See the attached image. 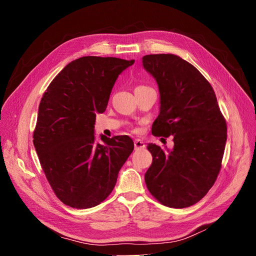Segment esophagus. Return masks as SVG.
I'll return each mask as SVG.
<instances>
[{
    "instance_id": "esophagus-1",
    "label": "esophagus",
    "mask_w": 256,
    "mask_h": 256,
    "mask_svg": "<svg viewBox=\"0 0 256 256\" xmlns=\"http://www.w3.org/2000/svg\"><path fill=\"white\" fill-rule=\"evenodd\" d=\"M134 145H135V150H143L146 146L145 143L140 139H136L135 142H134Z\"/></svg>"
}]
</instances>
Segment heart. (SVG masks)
<instances>
[{
  "mask_svg": "<svg viewBox=\"0 0 256 256\" xmlns=\"http://www.w3.org/2000/svg\"><path fill=\"white\" fill-rule=\"evenodd\" d=\"M141 87H145V86H139V87H137V88H141Z\"/></svg>",
  "mask_w": 256,
  "mask_h": 256,
  "instance_id": "heart-1",
  "label": "heart"
}]
</instances>
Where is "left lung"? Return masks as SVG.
Returning a JSON list of instances; mask_svg holds the SVG:
<instances>
[{
	"instance_id": "left-lung-1",
	"label": "left lung",
	"mask_w": 256,
	"mask_h": 256,
	"mask_svg": "<svg viewBox=\"0 0 256 256\" xmlns=\"http://www.w3.org/2000/svg\"><path fill=\"white\" fill-rule=\"evenodd\" d=\"M156 80L160 114L152 135L173 136L165 150L150 143L152 163L145 173L150 194L160 204L184 208L202 199L217 180L227 139L226 121L208 80L189 62L172 54L142 58Z\"/></svg>"
}]
</instances>
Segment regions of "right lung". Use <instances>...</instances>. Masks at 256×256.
I'll return each instance as SVG.
<instances>
[{
  "instance_id": "add662e5",
  "label": "right lung",
  "mask_w": 256,
  "mask_h": 256,
  "mask_svg": "<svg viewBox=\"0 0 256 256\" xmlns=\"http://www.w3.org/2000/svg\"><path fill=\"white\" fill-rule=\"evenodd\" d=\"M135 60L87 56L67 64L44 93L33 143L54 193L66 206L90 208L111 194L134 150L128 136L96 142V113L106 111L118 76Z\"/></svg>"
}]
</instances>
